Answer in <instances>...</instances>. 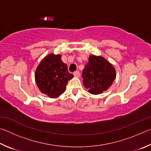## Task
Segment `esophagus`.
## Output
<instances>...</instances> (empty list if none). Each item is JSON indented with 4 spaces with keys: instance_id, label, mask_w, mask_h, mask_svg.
<instances>
[{
    "instance_id": "1",
    "label": "esophagus",
    "mask_w": 151,
    "mask_h": 151,
    "mask_svg": "<svg viewBox=\"0 0 151 151\" xmlns=\"http://www.w3.org/2000/svg\"><path fill=\"white\" fill-rule=\"evenodd\" d=\"M73 75L75 76H76V77H79V76H81V73H80V72H79V71L77 70V71H75V72H74Z\"/></svg>"
}]
</instances>
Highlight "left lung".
I'll list each match as a JSON object with an SVG mask.
<instances>
[{"label": "left lung", "mask_w": 151, "mask_h": 151, "mask_svg": "<svg viewBox=\"0 0 151 151\" xmlns=\"http://www.w3.org/2000/svg\"><path fill=\"white\" fill-rule=\"evenodd\" d=\"M83 85L88 92L98 94L107 90L116 77L115 69L105 58L95 55L89 57L83 70Z\"/></svg>", "instance_id": "left-lung-1"}]
</instances>
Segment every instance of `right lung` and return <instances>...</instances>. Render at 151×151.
Returning a JSON list of instances; mask_svg holds the SVG:
<instances>
[{"mask_svg":"<svg viewBox=\"0 0 151 151\" xmlns=\"http://www.w3.org/2000/svg\"><path fill=\"white\" fill-rule=\"evenodd\" d=\"M73 77L61 55L50 54L43 59L35 72L36 83L42 93L57 98L65 91L68 81Z\"/></svg>","mask_w":151,"mask_h":151,"instance_id":"add662e5","label":"right lung"}]
</instances>
